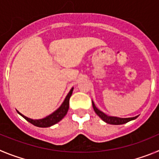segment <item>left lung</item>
Masks as SVG:
<instances>
[{"instance_id":"left-lung-1","label":"left lung","mask_w":159,"mask_h":159,"mask_svg":"<svg viewBox=\"0 0 159 159\" xmlns=\"http://www.w3.org/2000/svg\"><path fill=\"white\" fill-rule=\"evenodd\" d=\"M93 109L95 111L96 113L97 114V116L99 117H101L104 122H106L107 124H114V125H119V124H126V123L129 122V121L132 120H135L138 117H131V118H119V117H115V116H108L105 115L104 112H102L101 111H100L97 107L95 106L93 101Z\"/></svg>"}]
</instances>
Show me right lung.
I'll return each mask as SVG.
<instances>
[{
  "label": "right lung",
  "mask_w": 159,
  "mask_h": 159,
  "mask_svg": "<svg viewBox=\"0 0 159 159\" xmlns=\"http://www.w3.org/2000/svg\"><path fill=\"white\" fill-rule=\"evenodd\" d=\"M73 89H74V88L71 89L70 91L69 92V93L67 94L65 101H63L62 105H61L56 111H54L52 114H51L50 116H47L46 118L41 119V120H31V119L24 116V115L20 113L19 111H18V113H19L20 115L22 116L26 120H28V122L32 124L33 125L36 126V127H39V128H48V127H51V126L54 125V124L59 122V121L66 115L68 109H69L70 98L71 95H72Z\"/></svg>",
  "instance_id": "right-lung-1"
}]
</instances>
